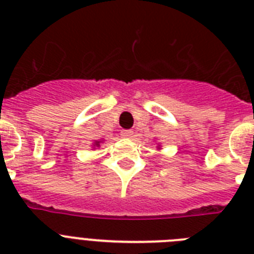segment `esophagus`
I'll return each mask as SVG.
<instances>
[{
	"label": "esophagus",
	"instance_id": "obj_1",
	"mask_svg": "<svg viewBox=\"0 0 254 254\" xmlns=\"http://www.w3.org/2000/svg\"><path fill=\"white\" fill-rule=\"evenodd\" d=\"M121 134H122L123 137L131 138L132 136H133V131H132V129H123V131L121 132Z\"/></svg>",
	"mask_w": 254,
	"mask_h": 254
}]
</instances>
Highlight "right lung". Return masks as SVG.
<instances>
[{"instance_id":"obj_1","label":"right lung","mask_w":254,"mask_h":254,"mask_svg":"<svg viewBox=\"0 0 254 254\" xmlns=\"http://www.w3.org/2000/svg\"><path fill=\"white\" fill-rule=\"evenodd\" d=\"M100 141H95V143H94V146H99Z\"/></svg>"}]
</instances>
